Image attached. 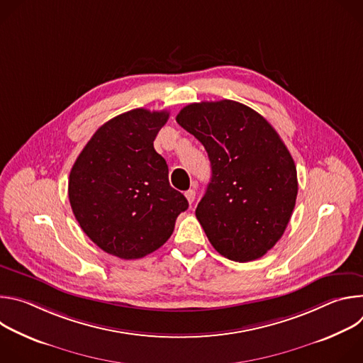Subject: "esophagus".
Instances as JSON below:
<instances>
[{
	"mask_svg": "<svg viewBox=\"0 0 363 363\" xmlns=\"http://www.w3.org/2000/svg\"><path fill=\"white\" fill-rule=\"evenodd\" d=\"M185 196H186L188 202L192 205L194 201H195V189H188V191L185 192Z\"/></svg>",
	"mask_w": 363,
	"mask_h": 363,
	"instance_id": "obj_1",
	"label": "esophagus"
}]
</instances>
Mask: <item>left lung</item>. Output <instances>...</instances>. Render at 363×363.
<instances>
[{
    "instance_id": "left-lung-1",
    "label": "left lung",
    "mask_w": 363,
    "mask_h": 363,
    "mask_svg": "<svg viewBox=\"0 0 363 363\" xmlns=\"http://www.w3.org/2000/svg\"><path fill=\"white\" fill-rule=\"evenodd\" d=\"M177 122L211 162V181L195 210L210 242L233 262L263 257L281 238L298 189L279 133L260 113L227 99L191 103Z\"/></svg>"
}]
</instances>
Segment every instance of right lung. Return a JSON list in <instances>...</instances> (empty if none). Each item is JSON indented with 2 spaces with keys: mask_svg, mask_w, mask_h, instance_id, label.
Masks as SVG:
<instances>
[{
  "mask_svg": "<svg viewBox=\"0 0 363 363\" xmlns=\"http://www.w3.org/2000/svg\"><path fill=\"white\" fill-rule=\"evenodd\" d=\"M168 118L167 111L133 109L111 119L94 132L70 171L69 199L77 223L97 247L123 260L162 247L188 208L153 147Z\"/></svg>",
  "mask_w": 363,
  "mask_h": 363,
  "instance_id": "add662e5",
  "label": "right lung"
}]
</instances>
